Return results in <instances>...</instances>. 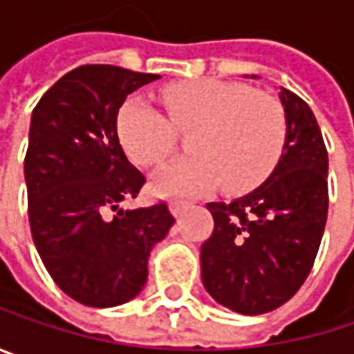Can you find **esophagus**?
<instances>
[{
	"label": "esophagus",
	"mask_w": 354,
	"mask_h": 354,
	"mask_svg": "<svg viewBox=\"0 0 354 354\" xmlns=\"http://www.w3.org/2000/svg\"><path fill=\"white\" fill-rule=\"evenodd\" d=\"M168 207H170L172 215H174V217H178V215H182V213H184V211H186L190 205H188L186 201H178V198H174V201H170V203H168Z\"/></svg>",
	"instance_id": "1"
}]
</instances>
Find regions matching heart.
<instances>
[{"mask_svg":"<svg viewBox=\"0 0 354 354\" xmlns=\"http://www.w3.org/2000/svg\"><path fill=\"white\" fill-rule=\"evenodd\" d=\"M162 112L141 98L129 100L116 118L124 153L139 166L162 164L186 133L192 158L164 166L151 178L160 196H194L223 182L230 192L258 186L277 166L287 137L283 106L270 94L244 84L192 80L166 86Z\"/></svg>","mask_w":354,"mask_h":354,"instance_id":"1","label":"heart"}]
</instances>
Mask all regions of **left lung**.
<instances>
[{"mask_svg": "<svg viewBox=\"0 0 354 354\" xmlns=\"http://www.w3.org/2000/svg\"><path fill=\"white\" fill-rule=\"evenodd\" d=\"M279 98L287 137L272 174L240 198L207 203L215 227L201 246L203 285L242 316L272 312L297 293L328 217V153L318 120L297 94L281 88Z\"/></svg>", "mask_w": 354, "mask_h": 354, "instance_id": "8db88e82", "label": "left lung"}]
</instances>
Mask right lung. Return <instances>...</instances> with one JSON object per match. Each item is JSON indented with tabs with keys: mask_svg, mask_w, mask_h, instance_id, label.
Returning <instances> with one entry per match:
<instances>
[{
	"mask_svg": "<svg viewBox=\"0 0 354 354\" xmlns=\"http://www.w3.org/2000/svg\"><path fill=\"white\" fill-rule=\"evenodd\" d=\"M158 77L82 65L32 110L24 160L32 240L59 289L90 308L137 297L151 248L174 225L166 203L120 207L145 178L120 147L116 116L129 94Z\"/></svg>",
	"mask_w": 354,
	"mask_h": 354,
	"instance_id": "add662e5",
	"label": "right lung"
}]
</instances>
